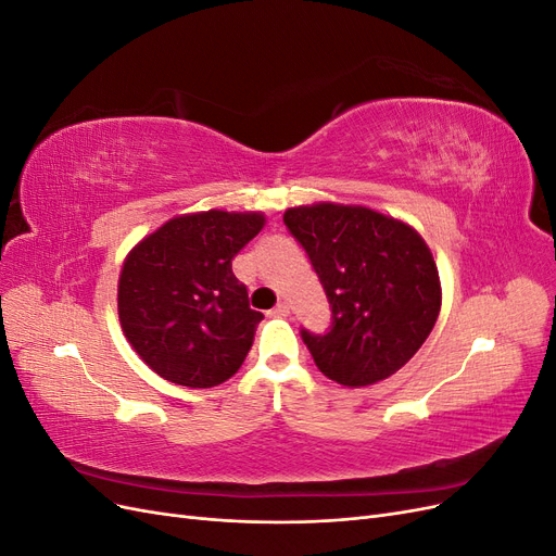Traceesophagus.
<instances>
[{
	"label": "esophagus",
	"instance_id": "esophagus-1",
	"mask_svg": "<svg viewBox=\"0 0 556 556\" xmlns=\"http://www.w3.org/2000/svg\"><path fill=\"white\" fill-rule=\"evenodd\" d=\"M268 315H271V317H288V315H290V306L285 304V301H280V304H278L271 313H268Z\"/></svg>",
	"mask_w": 556,
	"mask_h": 556
}]
</instances>
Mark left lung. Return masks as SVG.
I'll list each match as a JSON object with an SVG mask.
<instances>
[{
  "label": "left lung",
  "mask_w": 556,
  "mask_h": 556,
  "mask_svg": "<svg viewBox=\"0 0 556 556\" xmlns=\"http://www.w3.org/2000/svg\"><path fill=\"white\" fill-rule=\"evenodd\" d=\"M282 223L306 250L331 306L327 333L301 329L319 371L343 387H366L408 364L443 299L425 239L374 208L329 201L288 208Z\"/></svg>",
  "instance_id": "left-lung-1"
}]
</instances>
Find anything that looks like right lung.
I'll return each instance as SVG.
<instances>
[{
    "label": "right lung",
    "mask_w": 556,
    "mask_h": 556,
    "mask_svg": "<svg viewBox=\"0 0 556 556\" xmlns=\"http://www.w3.org/2000/svg\"><path fill=\"white\" fill-rule=\"evenodd\" d=\"M264 213L178 215L131 248L117 280L125 339L153 371L182 387H215L239 371L262 323L231 260Z\"/></svg>",
    "instance_id": "add662e5"
}]
</instances>
